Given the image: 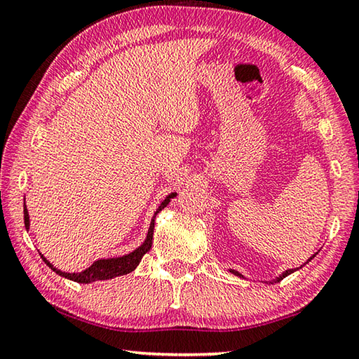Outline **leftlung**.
I'll return each mask as SVG.
<instances>
[{
  "instance_id": "obj_1",
  "label": "left lung",
  "mask_w": 359,
  "mask_h": 359,
  "mask_svg": "<svg viewBox=\"0 0 359 359\" xmlns=\"http://www.w3.org/2000/svg\"><path fill=\"white\" fill-rule=\"evenodd\" d=\"M313 258H314V255H313V256H311V258H309L308 261H311V259H313ZM308 261H306V262H308ZM303 266H305V264H303ZM299 269H302V267H299ZM295 270H297V269H287V270H286V272H283V273H281V275L278 276V278H276V280H273V283H278V281H281L283 278H286V276H287V275H290V273H292V272H295ZM229 272H231V273H234V275H238V276H241V278H243V275H241L239 272H236V270H229Z\"/></svg>"
}]
</instances>
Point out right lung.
<instances>
[{
	"mask_svg": "<svg viewBox=\"0 0 359 359\" xmlns=\"http://www.w3.org/2000/svg\"><path fill=\"white\" fill-rule=\"evenodd\" d=\"M173 197H177V192H172L170 195H167L165 200L161 203V206L156 209V212H154V217H156V214L159 211H162V209L168 205V201H170V198H173ZM25 226H26V229H29V214H28V209H26V205H25ZM153 229H154V219H151L150 229H148L145 242L142 243L139 248L134 250V252H131L130 255L120 256V258L98 259L93 262L89 269H86V270H83V272H78V273L62 272V270H57L56 267H53V264L46 261L43 256H42V259L48 264V267H51L57 275L64 276V278H69L72 281L84 283V285H87V283H92L97 280H111V278H116V276L130 273L139 266L142 256H144L147 252H150V248H151Z\"/></svg>",
	"mask_w": 359,
	"mask_h": 359,
	"instance_id": "1",
	"label": "right lung"
}]
</instances>
